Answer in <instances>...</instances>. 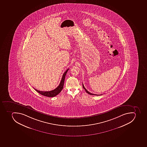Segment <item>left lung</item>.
<instances>
[{"instance_id": "8db88e82", "label": "left lung", "mask_w": 147, "mask_h": 147, "mask_svg": "<svg viewBox=\"0 0 147 147\" xmlns=\"http://www.w3.org/2000/svg\"><path fill=\"white\" fill-rule=\"evenodd\" d=\"M83 85V88H84L86 92V93H88V94H90V95H98V94H92V93H90L88 91V90H86V88L84 87V85L82 84Z\"/></svg>"}]
</instances>
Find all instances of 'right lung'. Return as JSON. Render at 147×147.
I'll return each instance as SVG.
<instances>
[{"instance_id":"add662e5","label":"right lung","mask_w":147,"mask_h":147,"mask_svg":"<svg viewBox=\"0 0 147 147\" xmlns=\"http://www.w3.org/2000/svg\"><path fill=\"white\" fill-rule=\"evenodd\" d=\"M68 70H69V69H67V70L65 71V72L64 73L62 77L60 84H59V85L57 86V88H56L55 89H54V90L50 91H39V90H37V89L34 88L35 90H36L38 93L41 94V95H43V96L49 97H53L54 96H56L61 92V91L63 89L65 75L67 74V72L68 71Z\"/></svg>"}]
</instances>
